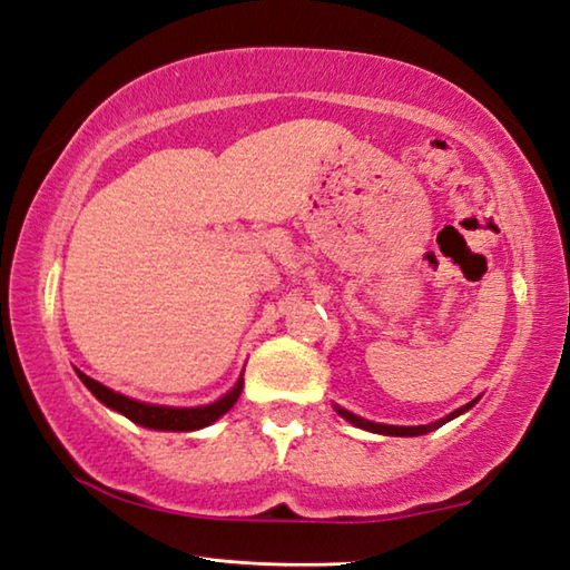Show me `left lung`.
<instances>
[{"label":"left lung","mask_w":570,"mask_h":570,"mask_svg":"<svg viewBox=\"0 0 570 570\" xmlns=\"http://www.w3.org/2000/svg\"><path fill=\"white\" fill-rule=\"evenodd\" d=\"M478 403V397L475 401H471V403H465L463 407H458V411H453L451 415H445V417H441V421H435V423H428V425H383V423H373V421H365V417H361V415H355V413H351V411H345V407H341V405H335V411H337V415L341 417H345L347 423H353V425H357V428H363V431H371V433H381V435H397V438H413V435H425V433H431V431H435V428H441V425H445L448 421H453V417H458V415H463L465 411H471V407Z\"/></svg>","instance_id":"left-lung-1"}]
</instances>
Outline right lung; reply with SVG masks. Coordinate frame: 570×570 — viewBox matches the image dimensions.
Here are the masks:
<instances>
[{
    "label": "right lung",
    "instance_id": "right-lung-1",
    "mask_svg": "<svg viewBox=\"0 0 570 570\" xmlns=\"http://www.w3.org/2000/svg\"><path fill=\"white\" fill-rule=\"evenodd\" d=\"M77 375L99 403H105L107 407H112V411L122 413L137 425L153 428V431H179V433L199 431V428L215 423L219 415H225L229 407L237 403L239 393H243V375H239V381L235 383L233 391L225 393L215 403L197 405V407H169V405H149V403L132 401V397H127L122 393L109 391L107 385L92 381V377L85 375L82 371H77Z\"/></svg>",
    "mask_w": 570,
    "mask_h": 570
}]
</instances>
